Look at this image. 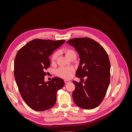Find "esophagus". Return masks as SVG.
I'll list each match as a JSON object with an SVG mask.
<instances>
[{
    "label": "esophagus",
    "instance_id": "obj_1",
    "mask_svg": "<svg viewBox=\"0 0 132 132\" xmlns=\"http://www.w3.org/2000/svg\"><path fill=\"white\" fill-rule=\"evenodd\" d=\"M69 82H70V81L69 80H64V82L65 84H67V83H68Z\"/></svg>",
    "mask_w": 132,
    "mask_h": 132
}]
</instances>
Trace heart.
I'll return each mask as SVG.
<instances>
[{"label":"heart","instance_id":"obj_1","mask_svg":"<svg viewBox=\"0 0 132 132\" xmlns=\"http://www.w3.org/2000/svg\"><path fill=\"white\" fill-rule=\"evenodd\" d=\"M64 52L67 56L70 58L71 57L73 56V55H77L75 52L71 48H65L64 50ZM58 56V52H55L53 54L51 58V61L52 63H55L57 59ZM74 71V69L73 68L70 67H60L57 70V74L60 77H62L63 78L65 79H68L70 78Z\"/></svg>","mask_w":132,"mask_h":132}]
</instances>
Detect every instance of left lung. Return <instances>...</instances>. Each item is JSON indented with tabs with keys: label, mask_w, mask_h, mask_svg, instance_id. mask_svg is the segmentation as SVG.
<instances>
[{
	"label": "left lung",
	"mask_w": 132,
	"mask_h": 132,
	"mask_svg": "<svg viewBox=\"0 0 132 132\" xmlns=\"http://www.w3.org/2000/svg\"><path fill=\"white\" fill-rule=\"evenodd\" d=\"M77 50L80 58L76 71L84 81H73L75 86L73 98L79 107L91 110L97 107L104 98L110 82V62L103 47L88 37L74 38L67 42Z\"/></svg>",
	"instance_id": "8db88e82"
}]
</instances>
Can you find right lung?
Returning a JSON list of instances; mask_svg holds the SVG:
<instances>
[{"mask_svg": "<svg viewBox=\"0 0 132 132\" xmlns=\"http://www.w3.org/2000/svg\"><path fill=\"white\" fill-rule=\"evenodd\" d=\"M65 42L64 39H35L20 49L14 61V77L23 101L31 109L44 111L56 102L57 93L64 85L55 77L45 82V71L50 66V55Z\"/></svg>", "mask_w": 132, "mask_h": 132, "instance_id": "obj_1", "label": "right lung"}]
</instances>
